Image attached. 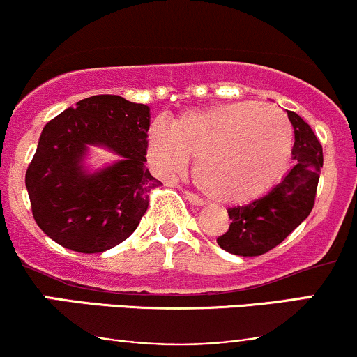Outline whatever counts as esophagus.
<instances>
[{"label": "esophagus", "mask_w": 357, "mask_h": 357, "mask_svg": "<svg viewBox=\"0 0 357 357\" xmlns=\"http://www.w3.org/2000/svg\"><path fill=\"white\" fill-rule=\"evenodd\" d=\"M183 195H184V198H186L188 202H190L191 204H195V206H202V204H204L203 199L199 198L198 195H195V192H191V191H183Z\"/></svg>", "instance_id": "obj_1"}]
</instances>
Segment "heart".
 Instances as JSON below:
<instances>
[{
    "label": "heart",
    "mask_w": 357,
    "mask_h": 357,
    "mask_svg": "<svg viewBox=\"0 0 357 357\" xmlns=\"http://www.w3.org/2000/svg\"><path fill=\"white\" fill-rule=\"evenodd\" d=\"M294 130L282 110L258 102H235L192 110L151 126L146 155L153 169L171 179L198 155L195 181L211 199L248 203L268 191L284 173Z\"/></svg>",
    "instance_id": "b5f03b06"
}]
</instances>
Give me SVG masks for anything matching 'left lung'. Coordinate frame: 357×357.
<instances>
[{
  "label": "left lung",
  "mask_w": 357,
  "mask_h": 357,
  "mask_svg": "<svg viewBox=\"0 0 357 357\" xmlns=\"http://www.w3.org/2000/svg\"><path fill=\"white\" fill-rule=\"evenodd\" d=\"M294 126V165L267 195L243 206L228 208L231 223L216 241L228 253L258 257L280 245L312 211L322 167V146L310 126L287 112Z\"/></svg>",
  "instance_id": "1"
}]
</instances>
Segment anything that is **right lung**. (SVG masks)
<instances>
[{
    "instance_id": "add662e5",
    "label": "right lung",
    "mask_w": 357,
    "mask_h": 357,
    "mask_svg": "<svg viewBox=\"0 0 357 357\" xmlns=\"http://www.w3.org/2000/svg\"><path fill=\"white\" fill-rule=\"evenodd\" d=\"M149 107L119 96H93L52 119L24 176L31 213L43 233L65 248L100 253L132 235L161 186L146 167ZM104 145L123 159L99 174L81 169L86 146Z\"/></svg>"
}]
</instances>
